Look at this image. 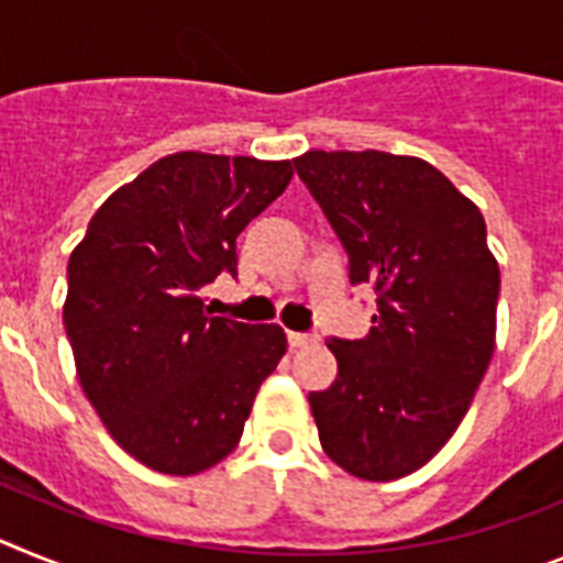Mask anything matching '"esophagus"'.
<instances>
[{
	"instance_id": "34e87169",
	"label": "esophagus",
	"mask_w": 563,
	"mask_h": 563,
	"mask_svg": "<svg viewBox=\"0 0 563 563\" xmlns=\"http://www.w3.org/2000/svg\"><path fill=\"white\" fill-rule=\"evenodd\" d=\"M311 342H317V334H306V331H288V345H291V349H306V345H311Z\"/></svg>"
}]
</instances>
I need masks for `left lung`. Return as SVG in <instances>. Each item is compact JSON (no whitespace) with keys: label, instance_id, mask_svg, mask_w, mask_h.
<instances>
[{"label":"left lung","instance_id":"obj_1","mask_svg":"<svg viewBox=\"0 0 563 563\" xmlns=\"http://www.w3.org/2000/svg\"><path fill=\"white\" fill-rule=\"evenodd\" d=\"M295 169L349 254L351 286L376 291L371 331L331 336L336 379L309 394L322 451L351 476L402 478L453 437L496 349L485 218L422 158L311 150Z\"/></svg>","mask_w":563,"mask_h":563}]
</instances>
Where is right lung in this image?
<instances>
[{
  "label": "right lung",
  "instance_id": "1",
  "mask_svg": "<svg viewBox=\"0 0 563 563\" xmlns=\"http://www.w3.org/2000/svg\"><path fill=\"white\" fill-rule=\"evenodd\" d=\"M291 161L175 153L101 203L67 263L78 383L141 464L192 476L241 442L280 325L212 317L200 291L238 277V234L291 180Z\"/></svg>",
  "mask_w": 563,
  "mask_h": 563
}]
</instances>
